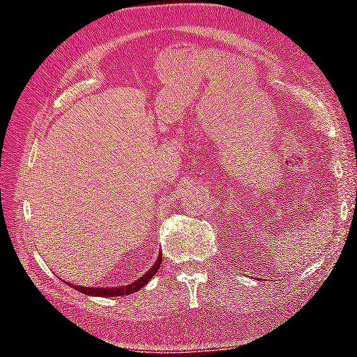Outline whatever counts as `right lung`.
I'll return each mask as SVG.
<instances>
[{
  "label": "right lung",
  "mask_w": 357,
  "mask_h": 357,
  "mask_svg": "<svg viewBox=\"0 0 357 357\" xmlns=\"http://www.w3.org/2000/svg\"><path fill=\"white\" fill-rule=\"evenodd\" d=\"M160 263H162V252H159V255H157L155 263L151 266L149 271L146 274H143L140 279H137L135 282L128 283V285H121V287H83V285H69L77 289V291H80L83 294H88V296H96V298H114V296H126V294H130V293H135L138 289L143 288L146 283L153 279V275H155L157 271L160 268Z\"/></svg>",
  "instance_id": "add662e5"
}]
</instances>
